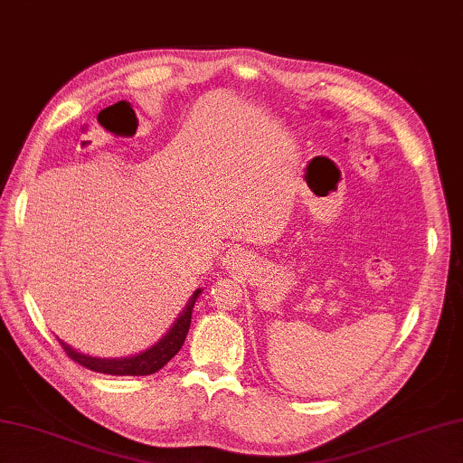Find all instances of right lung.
Returning <instances> with one entry per match:
<instances>
[{"instance_id":"right-lung-1","label":"right lung","mask_w":463,"mask_h":463,"mask_svg":"<svg viewBox=\"0 0 463 463\" xmlns=\"http://www.w3.org/2000/svg\"><path fill=\"white\" fill-rule=\"evenodd\" d=\"M199 292L202 290H195V294L191 296L187 308L183 310V314L177 318L175 325H173L167 336L161 338L153 348H149V351H145L137 356H128V359H96V356H86V354L76 353L74 348H70L64 343L60 345H62L64 353L74 363L82 364V367L96 373L118 374V377H145V374H153L159 369H163L165 364H167L173 356L179 353L183 343H185L189 326H191V312H194Z\"/></svg>"}]
</instances>
